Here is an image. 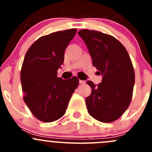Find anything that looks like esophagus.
I'll list each match as a JSON object with an SVG mask.
<instances>
[{
  "label": "esophagus",
  "instance_id": "1",
  "mask_svg": "<svg viewBox=\"0 0 152 152\" xmlns=\"http://www.w3.org/2000/svg\"><path fill=\"white\" fill-rule=\"evenodd\" d=\"M85 81H83V80H79V84H81V85H84V84H85Z\"/></svg>",
  "mask_w": 152,
  "mask_h": 152
}]
</instances>
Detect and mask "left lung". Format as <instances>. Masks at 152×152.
<instances>
[{
  "mask_svg": "<svg viewBox=\"0 0 152 152\" xmlns=\"http://www.w3.org/2000/svg\"><path fill=\"white\" fill-rule=\"evenodd\" d=\"M87 45L93 65L102 76L97 86L91 81V94L86 98L88 113L96 120L110 123L127 110L132 96L134 72L129 53L113 36L97 31L78 32Z\"/></svg>",
  "mask_w": 152,
  "mask_h": 152,
  "instance_id": "1",
  "label": "left lung"
}]
</instances>
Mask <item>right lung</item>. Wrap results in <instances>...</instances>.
<instances>
[{"label": "right lung", "mask_w": 152, "mask_h": 152, "mask_svg": "<svg viewBox=\"0 0 152 152\" xmlns=\"http://www.w3.org/2000/svg\"><path fill=\"white\" fill-rule=\"evenodd\" d=\"M76 28L41 37L28 48L20 72L24 102L32 114L43 122H52L65 115L79 79L57 77L64 62L65 50Z\"/></svg>", "instance_id": "obj_1"}]
</instances>
